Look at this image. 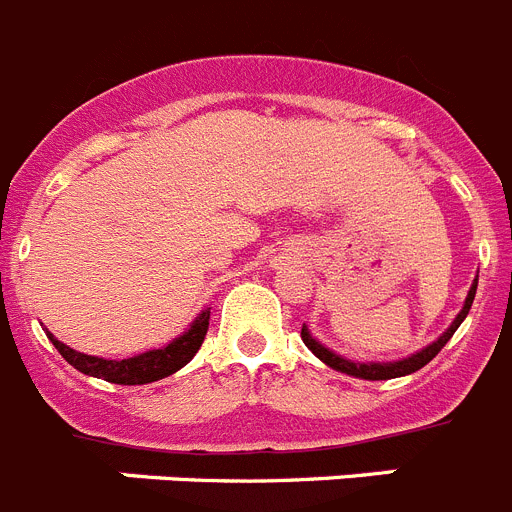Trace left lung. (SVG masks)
<instances>
[{"mask_svg": "<svg viewBox=\"0 0 512 512\" xmlns=\"http://www.w3.org/2000/svg\"><path fill=\"white\" fill-rule=\"evenodd\" d=\"M475 292H477V279H475V284H472L470 294H467V302H464L462 312H459L457 320L452 322V327H449V330L444 332V335L439 337L437 342H431L429 348H424V350H421V353L411 355V358H406V360H398V363H383V365L381 363H370V365L368 363H350V360L340 358V355H335V353H332V350H327L325 345H320V342L314 340V337L307 332V327H302V340H304V345H307V348L312 350V353L322 360V363H327V365H330V368L340 370V373L355 375V378H365V381H388V378H401V375L416 373V370L424 368V365L429 363V360L437 358L439 350H442L444 345H447L449 337H452L454 332H457V327L462 325L464 317L470 314L472 302H475Z\"/></svg>", "mask_w": 512, "mask_h": 512, "instance_id": "1", "label": "left lung"}]
</instances>
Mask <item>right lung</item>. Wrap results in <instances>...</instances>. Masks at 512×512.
Instances as JSON below:
<instances>
[{
    "label": "right lung",
    "instance_id": "1",
    "mask_svg": "<svg viewBox=\"0 0 512 512\" xmlns=\"http://www.w3.org/2000/svg\"><path fill=\"white\" fill-rule=\"evenodd\" d=\"M208 325H210V312L205 309L198 320L192 322L190 330H187L185 335L177 337L175 342H170L167 348L149 350V353L134 355V358H126V360H103V358H93V355L75 353L73 348L63 345L58 337H53V332H48V337L55 348H58V353L63 355L75 370L93 375V378H103V381H109V383H119V386H144V383L162 381V378H167V375L185 368V365L195 358L200 345H203L205 335H208Z\"/></svg>",
    "mask_w": 512,
    "mask_h": 512
}]
</instances>
